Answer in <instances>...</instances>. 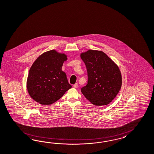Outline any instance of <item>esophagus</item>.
I'll list each match as a JSON object with an SVG mask.
<instances>
[{
    "instance_id": "34e87169",
    "label": "esophagus",
    "mask_w": 154,
    "mask_h": 154,
    "mask_svg": "<svg viewBox=\"0 0 154 154\" xmlns=\"http://www.w3.org/2000/svg\"><path fill=\"white\" fill-rule=\"evenodd\" d=\"M78 86H79V84H77V83H75V84L73 85V88H77Z\"/></svg>"
}]
</instances>
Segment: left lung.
Here are the masks:
<instances>
[{
  "label": "left lung",
  "mask_w": 154,
  "mask_h": 154,
  "mask_svg": "<svg viewBox=\"0 0 154 154\" xmlns=\"http://www.w3.org/2000/svg\"><path fill=\"white\" fill-rule=\"evenodd\" d=\"M88 71V84L81 90L94 106L111 102L121 89L122 76L116 64L102 51L89 50L80 54Z\"/></svg>",
  "instance_id": "1"
}]
</instances>
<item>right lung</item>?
<instances>
[{"instance_id":"1","label":"right lung","mask_w":154,"mask_h":154,"mask_svg":"<svg viewBox=\"0 0 154 154\" xmlns=\"http://www.w3.org/2000/svg\"><path fill=\"white\" fill-rule=\"evenodd\" d=\"M67 55L55 50L43 53L34 61L28 73L26 88L30 97L42 105H50L72 88L61 70Z\"/></svg>"}]
</instances>
